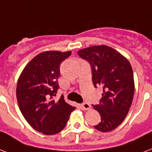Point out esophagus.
Here are the masks:
<instances>
[{
	"label": "esophagus",
	"mask_w": 152,
	"mask_h": 152,
	"mask_svg": "<svg viewBox=\"0 0 152 152\" xmlns=\"http://www.w3.org/2000/svg\"><path fill=\"white\" fill-rule=\"evenodd\" d=\"M81 108H82L83 109H84V110H87V109H89V108H91V105H90V104H88L87 102H83V103L81 104Z\"/></svg>",
	"instance_id": "1"
}]
</instances>
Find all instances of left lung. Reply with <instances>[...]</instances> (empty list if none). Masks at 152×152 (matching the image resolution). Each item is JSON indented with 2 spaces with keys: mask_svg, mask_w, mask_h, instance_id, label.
Listing matches in <instances>:
<instances>
[{
  "mask_svg": "<svg viewBox=\"0 0 152 152\" xmlns=\"http://www.w3.org/2000/svg\"><path fill=\"white\" fill-rule=\"evenodd\" d=\"M91 67L94 87H103L99 104L93 107L100 113L101 122L94 126L101 132H108L122 123L131 106L134 94V73L127 59L106 45L93 46L78 51Z\"/></svg>",
  "mask_w": 152,
  "mask_h": 152,
  "instance_id": "1",
  "label": "left lung"
}]
</instances>
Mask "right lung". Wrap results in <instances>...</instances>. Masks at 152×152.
I'll return each instance as SVG.
<instances>
[{
    "label": "right lung",
    "instance_id": "1",
    "mask_svg": "<svg viewBox=\"0 0 152 152\" xmlns=\"http://www.w3.org/2000/svg\"><path fill=\"white\" fill-rule=\"evenodd\" d=\"M71 51H45L26 65L17 83L16 97L22 114L37 131L53 135L65 128L75 107L63 95L55 100L59 88L60 65Z\"/></svg>",
    "mask_w": 152,
    "mask_h": 152
}]
</instances>
